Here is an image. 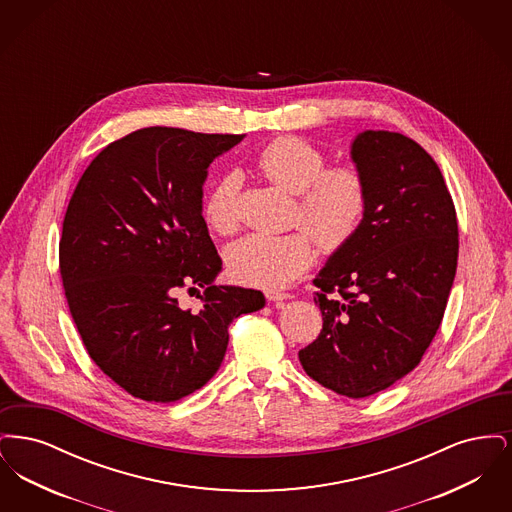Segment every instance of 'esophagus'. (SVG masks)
<instances>
[{"label": "esophagus", "instance_id": "34e87169", "mask_svg": "<svg viewBox=\"0 0 512 512\" xmlns=\"http://www.w3.org/2000/svg\"><path fill=\"white\" fill-rule=\"evenodd\" d=\"M267 295L268 301H276V303H282V301H288V299H292V295L286 292H274V290H268L265 292Z\"/></svg>", "mask_w": 512, "mask_h": 512}]
</instances>
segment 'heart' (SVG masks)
<instances>
[{
    "label": "heart",
    "instance_id": "obj_1",
    "mask_svg": "<svg viewBox=\"0 0 512 512\" xmlns=\"http://www.w3.org/2000/svg\"><path fill=\"white\" fill-rule=\"evenodd\" d=\"M255 163L270 184L295 195L292 226L301 230L288 236L251 234L228 247L226 265L244 284L282 288L313 265V240L326 253L353 242L365 220L368 186L359 167H326L324 151L299 136L274 138ZM238 197L236 174L222 176L207 194L203 219L215 234L230 236L240 228Z\"/></svg>",
    "mask_w": 512,
    "mask_h": 512
}]
</instances>
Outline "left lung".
<instances>
[{"instance_id": "obj_1", "label": "left lung", "mask_w": 512, "mask_h": 512, "mask_svg": "<svg viewBox=\"0 0 512 512\" xmlns=\"http://www.w3.org/2000/svg\"><path fill=\"white\" fill-rule=\"evenodd\" d=\"M351 157L368 186L365 220L313 280L322 330L299 361L320 386L363 399L409 374L434 340L459 226L436 161L411 138L366 130Z\"/></svg>"}]
</instances>
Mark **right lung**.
Returning a JSON list of instances; mask_svg holds the SVG:
<instances>
[{
  "instance_id": "add662e5",
  "label": "right lung",
  "mask_w": 512,
  "mask_h": 512,
  "mask_svg": "<svg viewBox=\"0 0 512 512\" xmlns=\"http://www.w3.org/2000/svg\"><path fill=\"white\" fill-rule=\"evenodd\" d=\"M244 134L151 126L103 147L80 176L59 242V272L92 361L130 395L178 401L205 386L234 318L259 290L215 286L222 259L201 215L207 167ZM204 288L199 314L178 287Z\"/></svg>"
}]
</instances>
